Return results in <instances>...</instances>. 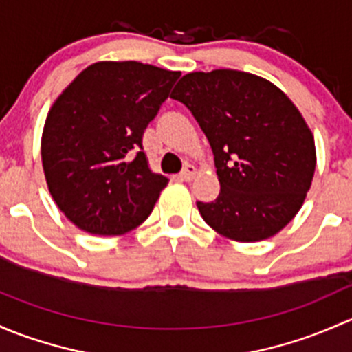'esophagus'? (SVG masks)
<instances>
[{
	"label": "esophagus",
	"mask_w": 352,
	"mask_h": 352,
	"mask_svg": "<svg viewBox=\"0 0 352 352\" xmlns=\"http://www.w3.org/2000/svg\"><path fill=\"white\" fill-rule=\"evenodd\" d=\"M195 175H197V168H195L193 164H188L186 168H184L183 171H181L179 179L181 181H191L195 177Z\"/></svg>",
	"instance_id": "34e87169"
}]
</instances>
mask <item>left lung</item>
Returning <instances> with one entry per match:
<instances>
[{
    "instance_id": "left-lung-1",
    "label": "left lung",
    "mask_w": 352,
    "mask_h": 352,
    "mask_svg": "<svg viewBox=\"0 0 352 352\" xmlns=\"http://www.w3.org/2000/svg\"><path fill=\"white\" fill-rule=\"evenodd\" d=\"M208 139L220 193L197 201L223 237L257 242L292 222L315 173V142L298 108L267 79L215 69L183 76L171 93Z\"/></svg>"
}]
</instances>
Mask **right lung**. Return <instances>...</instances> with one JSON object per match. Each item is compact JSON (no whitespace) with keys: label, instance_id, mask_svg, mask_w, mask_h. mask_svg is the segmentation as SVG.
Returning <instances> with one entry per match:
<instances>
[{"label":"right lung","instance_id":"1","mask_svg":"<svg viewBox=\"0 0 352 352\" xmlns=\"http://www.w3.org/2000/svg\"><path fill=\"white\" fill-rule=\"evenodd\" d=\"M179 76L137 60H101L54 101L42 166L54 201L78 229L122 235L151 215L168 177L151 171L142 135Z\"/></svg>","mask_w":352,"mask_h":352}]
</instances>
